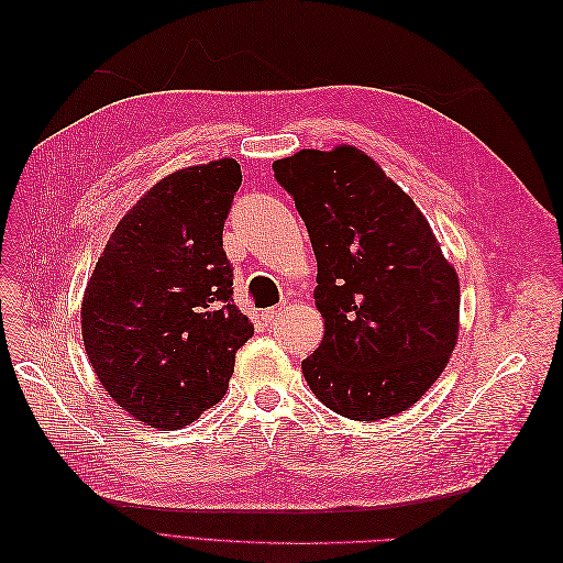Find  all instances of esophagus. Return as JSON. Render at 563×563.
Returning <instances> with one entry per match:
<instances>
[{
    "mask_svg": "<svg viewBox=\"0 0 563 563\" xmlns=\"http://www.w3.org/2000/svg\"><path fill=\"white\" fill-rule=\"evenodd\" d=\"M277 317H279V308H269V310L263 312V319H265V321H275Z\"/></svg>",
    "mask_w": 563,
    "mask_h": 563,
    "instance_id": "obj_1",
    "label": "esophagus"
}]
</instances>
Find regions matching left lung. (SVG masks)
I'll use <instances>...</instances> for the list:
<instances>
[{
  "label": "left lung",
  "mask_w": 563,
  "mask_h": 563,
  "mask_svg": "<svg viewBox=\"0 0 563 563\" xmlns=\"http://www.w3.org/2000/svg\"><path fill=\"white\" fill-rule=\"evenodd\" d=\"M317 258L323 340L302 360L338 416L380 420L413 406L457 340L460 284L420 209L362 150H300L272 164Z\"/></svg>",
  "instance_id": "8db88e82"
}]
</instances>
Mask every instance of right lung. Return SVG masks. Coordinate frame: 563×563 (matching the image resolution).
Wrapping results in <instances>:
<instances>
[{
	"label": "right lung",
	"mask_w": 563,
	"mask_h": 563,
	"mask_svg": "<svg viewBox=\"0 0 563 563\" xmlns=\"http://www.w3.org/2000/svg\"><path fill=\"white\" fill-rule=\"evenodd\" d=\"M242 168H180L147 190L100 255L81 335L108 395L135 420L178 430L223 399L253 323L232 302L223 228Z\"/></svg>",
	"instance_id": "right-lung-1"
}]
</instances>
